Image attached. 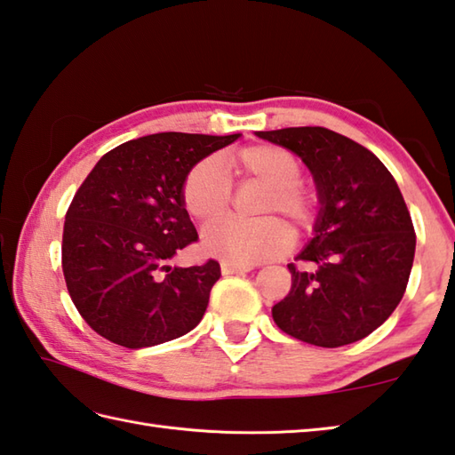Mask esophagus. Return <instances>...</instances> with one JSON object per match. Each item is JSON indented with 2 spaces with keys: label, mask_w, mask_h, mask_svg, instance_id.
<instances>
[{
  "label": "esophagus",
  "mask_w": 455,
  "mask_h": 455,
  "mask_svg": "<svg viewBox=\"0 0 455 455\" xmlns=\"http://www.w3.org/2000/svg\"><path fill=\"white\" fill-rule=\"evenodd\" d=\"M251 270H252L251 264H236V262H228V260L220 262V272L222 274H246Z\"/></svg>",
  "instance_id": "esophagus-1"
}]
</instances>
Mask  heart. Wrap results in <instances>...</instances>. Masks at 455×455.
Masks as SVG:
<instances>
[{"label": "heart", "mask_w": 455, "mask_h": 455, "mask_svg": "<svg viewBox=\"0 0 455 455\" xmlns=\"http://www.w3.org/2000/svg\"><path fill=\"white\" fill-rule=\"evenodd\" d=\"M230 165L240 181L266 187L254 215L268 219L215 222L228 212L233 187L219 159H201L185 175L181 199L187 212L201 225L215 222L203 233V248L209 254L236 264L272 260L288 251L291 240L288 227L272 216L290 222L296 233H306L315 225L317 193L301 180V164L291 151L274 144L246 146L230 156Z\"/></svg>", "instance_id": "heart-1"}]
</instances>
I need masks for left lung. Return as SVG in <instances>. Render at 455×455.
<instances>
[{
  "mask_svg": "<svg viewBox=\"0 0 455 455\" xmlns=\"http://www.w3.org/2000/svg\"><path fill=\"white\" fill-rule=\"evenodd\" d=\"M256 136L304 159L322 203L315 236L298 264H288L291 288L272 307L275 325L329 349L363 339L396 309L414 262V225L395 177L372 151L333 130Z\"/></svg>",
  "mask_w": 455,
  "mask_h": 455,
  "instance_id": "left-lung-1",
  "label": "left lung"
}]
</instances>
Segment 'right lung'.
Returning <instances> with one entry per match:
<instances>
[{
	"mask_svg": "<svg viewBox=\"0 0 455 455\" xmlns=\"http://www.w3.org/2000/svg\"><path fill=\"white\" fill-rule=\"evenodd\" d=\"M240 136L151 133L110 149L75 193L62 228V274L78 314L128 349L172 341L197 325L220 266L169 260L199 235L181 187L189 169Z\"/></svg>",
	"mask_w": 455,
	"mask_h": 455,
	"instance_id": "add662e5",
	"label": "right lung"
}]
</instances>
